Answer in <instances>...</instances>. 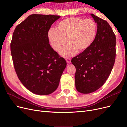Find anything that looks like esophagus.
I'll return each mask as SVG.
<instances>
[{
	"mask_svg": "<svg viewBox=\"0 0 127 127\" xmlns=\"http://www.w3.org/2000/svg\"><path fill=\"white\" fill-rule=\"evenodd\" d=\"M66 60L68 64H70L71 63V59L70 58H68V57L66 58Z\"/></svg>",
	"mask_w": 127,
	"mask_h": 127,
	"instance_id": "1",
	"label": "esophagus"
}]
</instances>
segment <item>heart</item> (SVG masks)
<instances>
[{
    "label": "heart",
    "mask_w": 127,
    "mask_h": 127,
    "mask_svg": "<svg viewBox=\"0 0 127 127\" xmlns=\"http://www.w3.org/2000/svg\"><path fill=\"white\" fill-rule=\"evenodd\" d=\"M56 29L49 30L48 40L55 51L59 50L67 40L68 44L60 51L64 57L85 51L93 43L97 33V26L93 20L76 17L60 21Z\"/></svg>",
    "instance_id": "b5f03b06"
}]
</instances>
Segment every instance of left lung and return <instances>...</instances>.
I'll return each instance as SVG.
<instances>
[{"instance_id": "1", "label": "left lung", "mask_w": 127, "mask_h": 127, "mask_svg": "<svg viewBox=\"0 0 127 127\" xmlns=\"http://www.w3.org/2000/svg\"><path fill=\"white\" fill-rule=\"evenodd\" d=\"M97 24L96 35L91 47L72 58L76 68L75 86L80 93L88 94L105 83L116 59V35L106 21L91 14Z\"/></svg>"}]
</instances>
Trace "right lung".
<instances>
[{"mask_svg": "<svg viewBox=\"0 0 127 127\" xmlns=\"http://www.w3.org/2000/svg\"><path fill=\"white\" fill-rule=\"evenodd\" d=\"M60 16L32 14L15 28L10 43L14 67L28 90L48 95L59 85L67 62L49 43L48 33Z\"/></svg>", "mask_w": 127, "mask_h": 127, "instance_id": "add662e5", "label": "right lung"}]
</instances>
